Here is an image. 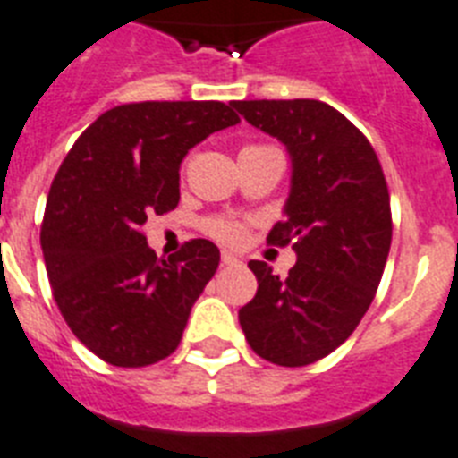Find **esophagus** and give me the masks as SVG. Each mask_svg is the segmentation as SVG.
Wrapping results in <instances>:
<instances>
[{
	"instance_id": "34e87169",
	"label": "esophagus",
	"mask_w": 458,
	"mask_h": 458,
	"mask_svg": "<svg viewBox=\"0 0 458 458\" xmlns=\"http://www.w3.org/2000/svg\"><path fill=\"white\" fill-rule=\"evenodd\" d=\"M221 261H223V266H235V263H240V259L233 254H228V251H223Z\"/></svg>"
}]
</instances>
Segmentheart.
I'll list each match as a JSON object with an SVG mask.
<instances>
[{
    "instance_id": "1",
    "label": "heart",
    "mask_w": 458,
    "mask_h": 458,
    "mask_svg": "<svg viewBox=\"0 0 458 458\" xmlns=\"http://www.w3.org/2000/svg\"><path fill=\"white\" fill-rule=\"evenodd\" d=\"M261 148H267V145H244L242 152H249V150H261ZM204 230L209 233L211 237H216L218 242H225V244H237V242L244 237V230L247 225L237 218H228V216H214L209 221L204 223Z\"/></svg>"
}]
</instances>
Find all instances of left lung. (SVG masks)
Instances as JSON below:
<instances>
[{"label":"left lung","instance_id":"left-lung-1","mask_svg":"<svg viewBox=\"0 0 458 458\" xmlns=\"http://www.w3.org/2000/svg\"><path fill=\"white\" fill-rule=\"evenodd\" d=\"M233 107L287 145L292 192L267 242L296 251L287 277L249 261L259 289L240 308L256 355L306 367L355 332L377 296L393 240L390 195L377 152L358 126L322 100H235Z\"/></svg>","mask_w":458,"mask_h":458}]
</instances>
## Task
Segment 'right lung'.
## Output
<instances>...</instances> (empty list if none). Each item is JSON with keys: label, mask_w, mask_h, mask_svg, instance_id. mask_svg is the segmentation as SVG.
<instances>
[{"label": "right lung", "mask_w": 458, "mask_h": 458, "mask_svg": "<svg viewBox=\"0 0 458 458\" xmlns=\"http://www.w3.org/2000/svg\"><path fill=\"white\" fill-rule=\"evenodd\" d=\"M237 122L221 100L126 103L100 114L63 159L39 242L55 306L103 362L148 367L181 344L221 251L191 240L159 259L143 223L176 209L188 150Z\"/></svg>", "instance_id": "1"}]
</instances>
